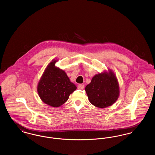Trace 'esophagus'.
Returning <instances> with one entry per match:
<instances>
[{"label": "esophagus", "mask_w": 155, "mask_h": 155, "mask_svg": "<svg viewBox=\"0 0 155 155\" xmlns=\"http://www.w3.org/2000/svg\"><path fill=\"white\" fill-rule=\"evenodd\" d=\"M84 85L83 84H79L78 85V89H84Z\"/></svg>", "instance_id": "1"}]
</instances>
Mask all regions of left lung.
I'll use <instances>...</instances> for the list:
<instances>
[{
  "instance_id": "8db88e82",
  "label": "left lung",
  "mask_w": 155,
  "mask_h": 155,
  "mask_svg": "<svg viewBox=\"0 0 155 155\" xmlns=\"http://www.w3.org/2000/svg\"><path fill=\"white\" fill-rule=\"evenodd\" d=\"M89 101L99 108L111 106L118 99L120 89L114 73L110 70L95 75L85 88Z\"/></svg>"
}]
</instances>
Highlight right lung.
Wrapping results in <instances>:
<instances>
[{"mask_svg": "<svg viewBox=\"0 0 155 155\" xmlns=\"http://www.w3.org/2000/svg\"><path fill=\"white\" fill-rule=\"evenodd\" d=\"M57 60L48 65L38 84L37 91L45 103L58 107L68 99L77 87L71 82L64 71L55 66Z\"/></svg>", "mask_w": 155, "mask_h": 155, "instance_id": "1", "label": "right lung"}]
</instances>
